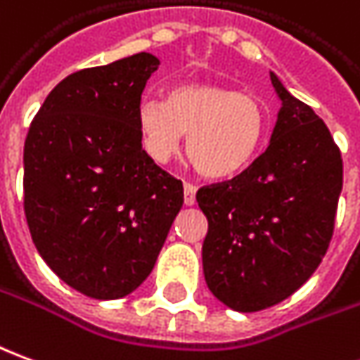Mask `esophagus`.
<instances>
[{
	"mask_svg": "<svg viewBox=\"0 0 360 360\" xmlns=\"http://www.w3.org/2000/svg\"><path fill=\"white\" fill-rule=\"evenodd\" d=\"M183 193H185V205L193 206L197 202V187L193 183H183Z\"/></svg>",
	"mask_w": 360,
	"mask_h": 360,
	"instance_id": "obj_1",
	"label": "esophagus"
}]
</instances>
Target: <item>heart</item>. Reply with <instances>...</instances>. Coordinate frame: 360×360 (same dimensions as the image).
Returning a JSON list of instances; mask_svg holds the SVG:
<instances>
[{
	"label": "heart",
	"mask_w": 360,
	"mask_h": 360,
	"mask_svg": "<svg viewBox=\"0 0 360 360\" xmlns=\"http://www.w3.org/2000/svg\"><path fill=\"white\" fill-rule=\"evenodd\" d=\"M138 132L154 162H167L187 134V155L198 173L226 179L243 172L261 150L267 112L257 97L216 84H187L167 99L138 105Z\"/></svg>",
	"instance_id": "b5f03b06"
}]
</instances>
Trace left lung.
<instances>
[{
	"label": "left lung",
	"instance_id": "8db88e82",
	"mask_svg": "<svg viewBox=\"0 0 360 360\" xmlns=\"http://www.w3.org/2000/svg\"><path fill=\"white\" fill-rule=\"evenodd\" d=\"M271 82L283 107L267 150L240 175L197 191L208 220L206 285L238 311L283 302L318 269L335 228L343 160L326 122Z\"/></svg>",
	"mask_w": 360,
	"mask_h": 360
}]
</instances>
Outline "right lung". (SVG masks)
I'll return each mask as SVG.
<instances>
[{
    "label": "right lung",
    "mask_w": 360,
    "mask_h": 360,
    "mask_svg": "<svg viewBox=\"0 0 360 360\" xmlns=\"http://www.w3.org/2000/svg\"><path fill=\"white\" fill-rule=\"evenodd\" d=\"M158 66L140 52L70 74L25 140L32 241L66 285L97 300L144 283L183 206V183L155 165L138 132V105Z\"/></svg>",
    "instance_id": "1"
}]
</instances>
